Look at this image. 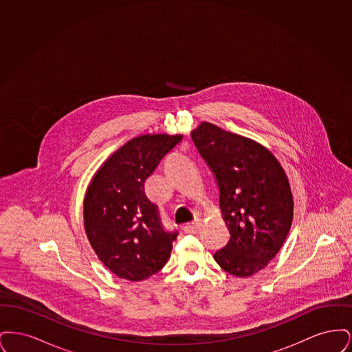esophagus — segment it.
I'll return each mask as SVG.
<instances>
[{
    "label": "esophagus",
    "instance_id": "1",
    "mask_svg": "<svg viewBox=\"0 0 352 352\" xmlns=\"http://www.w3.org/2000/svg\"><path fill=\"white\" fill-rule=\"evenodd\" d=\"M201 223L199 220H195L192 223H188V224H184V232H190V234H197L199 230H201Z\"/></svg>",
    "mask_w": 352,
    "mask_h": 352
}]
</instances>
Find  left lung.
I'll return each instance as SVG.
<instances>
[{
  "instance_id": "left-lung-1",
  "label": "left lung",
  "mask_w": 352,
  "mask_h": 352,
  "mask_svg": "<svg viewBox=\"0 0 352 352\" xmlns=\"http://www.w3.org/2000/svg\"><path fill=\"white\" fill-rule=\"evenodd\" d=\"M192 141L212 171L230 241L215 252L219 267L236 277L265 268L281 250L294 201L278 160L261 144L203 121Z\"/></svg>"
}]
</instances>
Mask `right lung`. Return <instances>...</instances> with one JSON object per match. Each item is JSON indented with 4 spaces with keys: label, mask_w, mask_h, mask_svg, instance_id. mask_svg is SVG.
I'll use <instances>...</instances> for the list:
<instances>
[{
    "label": "right lung",
    "mask_w": 352,
    "mask_h": 352,
    "mask_svg": "<svg viewBox=\"0 0 352 352\" xmlns=\"http://www.w3.org/2000/svg\"><path fill=\"white\" fill-rule=\"evenodd\" d=\"M182 134H142L95 173L84 197V228L101 263L120 278L142 281L166 264L178 232H168L145 181Z\"/></svg>",
    "instance_id": "add662e5"
}]
</instances>
